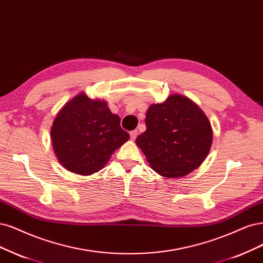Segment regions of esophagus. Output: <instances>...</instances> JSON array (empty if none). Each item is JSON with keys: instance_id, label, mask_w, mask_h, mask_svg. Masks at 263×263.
Instances as JSON below:
<instances>
[{"instance_id": "34e87169", "label": "esophagus", "mask_w": 263, "mask_h": 263, "mask_svg": "<svg viewBox=\"0 0 263 263\" xmlns=\"http://www.w3.org/2000/svg\"><path fill=\"white\" fill-rule=\"evenodd\" d=\"M129 135H130V139H132V140H135L136 138H137V135H138V130H137V129H135V130L130 132V133H129Z\"/></svg>"}]
</instances>
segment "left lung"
I'll list each match as a JSON object with an SVG mask.
<instances>
[{
    "instance_id": "8db88e82",
    "label": "left lung",
    "mask_w": 263,
    "mask_h": 263,
    "mask_svg": "<svg viewBox=\"0 0 263 263\" xmlns=\"http://www.w3.org/2000/svg\"><path fill=\"white\" fill-rule=\"evenodd\" d=\"M147 129L136 143L158 174L183 177L201 165L210 151L212 127L190 99L172 95L146 113Z\"/></svg>"
}]
</instances>
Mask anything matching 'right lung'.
<instances>
[{
	"mask_svg": "<svg viewBox=\"0 0 263 263\" xmlns=\"http://www.w3.org/2000/svg\"><path fill=\"white\" fill-rule=\"evenodd\" d=\"M129 139L119 115L106 102L79 93L57 115L51 128L54 152L61 164L79 175L100 171L113 152Z\"/></svg>",
	"mask_w": 263,
	"mask_h": 263,
	"instance_id": "1",
	"label": "right lung"
}]
</instances>
